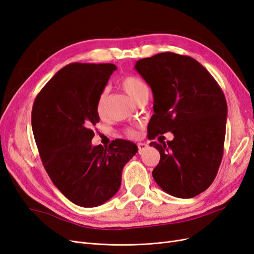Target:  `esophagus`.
Returning a JSON list of instances; mask_svg holds the SVG:
<instances>
[{"label":"esophagus","instance_id":"obj_1","mask_svg":"<svg viewBox=\"0 0 254 254\" xmlns=\"http://www.w3.org/2000/svg\"><path fill=\"white\" fill-rule=\"evenodd\" d=\"M137 147H138V152L142 153L144 150H146L148 148V145L145 144V143H138L137 144Z\"/></svg>","mask_w":254,"mask_h":254}]
</instances>
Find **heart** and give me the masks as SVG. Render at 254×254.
<instances>
[{"mask_svg":"<svg viewBox=\"0 0 254 254\" xmlns=\"http://www.w3.org/2000/svg\"><path fill=\"white\" fill-rule=\"evenodd\" d=\"M122 88L129 95V97L132 99L134 102L141 101L143 98L149 97V88H148L147 84L139 78L138 76L134 75H129L125 76L121 83ZM106 101H107V91H103L100 95L98 105H97V110L99 115H103L105 111V107H106ZM129 134H134L133 130L128 131Z\"/></svg>","mask_w":254,"mask_h":254,"instance_id":"obj_1","label":"heart"}]
</instances>
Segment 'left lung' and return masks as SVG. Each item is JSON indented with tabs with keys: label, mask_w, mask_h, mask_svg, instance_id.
<instances>
[{
	"label": "left lung",
	"mask_w": 254,
	"mask_h": 254,
	"mask_svg": "<svg viewBox=\"0 0 254 254\" xmlns=\"http://www.w3.org/2000/svg\"><path fill=\"white\" fill-rule=\"evenodd\" d=\"M134 68L153 94L148 137L169 131L174 136L150 143L161 154L152 177L172 196L194 197L211 185L222 162L225 95L207 69L187 56L162 52L138 60Z\"/></svg>",
	"instance_id": "1"
}]
</instances>
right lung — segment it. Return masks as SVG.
<instances>
[{
	"mask_svg": "<svg viewBox=\"0 0 254 254\" xmlns=\"http://www.w3.org/2000/svg\"><path fill=\"white\" fill-rule=\"evenodd\" d=\"M113 64L72 63L59 70L33 103L31 125L44 167L55 186L81 207H97L120 189L124 166L137 146L116 139L92 146L97 105Z\"/></svg>",
	"mask_w": 254,
	"mask_h": 254,
	"instance_id": "obj_1",
	"label": "right lung"
}]
</instances>
